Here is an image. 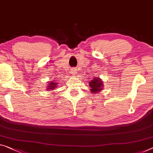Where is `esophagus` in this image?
I'll return each mask as SVG.
<instances>
[{"mask_svg":"<svg viewBox=\"0 0 153 153\" xmlns=\"http://www.w3.org/2000/svg\"><path fill=\"white\" fill-rule=\"evenodd\" d=\"M71 73L72 75H76L77 74V70L76 68H72L71 69Z\"/></svg>","mask_w":153,"mask_h":153,"instance_id":"34e87169","label":"esophagus"}]
</instances>
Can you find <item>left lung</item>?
I'll list each match as a JSON object with an SVG mask.
<instances>
[{"instance_id": "left-lung-1", "label": "left lung", "mask_w": 153, "mask_h": 153, "mask_svg": "<svg viewBox=\"0 0 153 153\" xmlns=\"http://www.w3.org/2000/svg\"><path fill=\"white\" fill-rule=\"evenodd\" d=\"M89 87L91 88V92L98 93L102 90V87H103V83L98 77L94 78L89 82Z\"/></svg>"}]
</instances>
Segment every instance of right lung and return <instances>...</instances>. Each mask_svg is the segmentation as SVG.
Returning a JSON list of instances; mask_svg holds the SVG:
<instances>
[{
    "instance_id": "right-lung-1",
    "label": "right lung",
    "mask_w": 153,
    "mask_h": 153,
    "mask_svg": "<svg viewBox=\"0 0 153 153\" xmlns=\"http://www.w3.org/2000/svg\"><path fill=\"white\" fill-rule=\"evenodd\" d=\"M47 87V90H55V88L57 87V83H55V82H51L49 85Z\"/></svg>"
}]
</instances>
